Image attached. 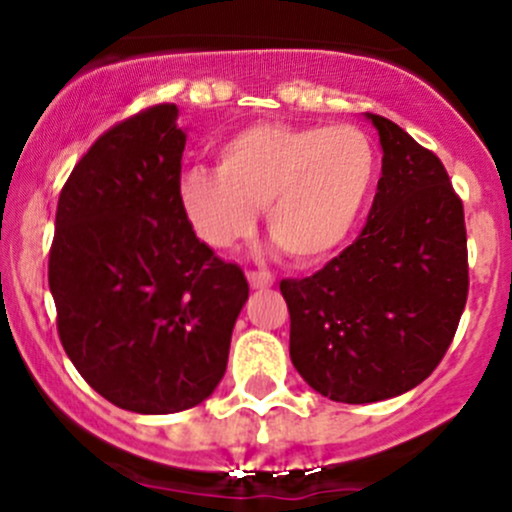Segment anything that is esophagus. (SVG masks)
Masks as SVG:
<instances>
[{"instance_id": "obj_1", "label": "esophagus", "mask_w": 512, "mask_h": 512, "mask_svg": "<svg viewBox=\"0 0 512 512\" xmlns=\"http://www.w3.org/2000/svg\"><path fill=\"white\" fill-rule=\"evenodd\" d=\"M247 282H250V287L255 289H265L275 285V275L267 270H250L247 272Z\"/></svg>"}]
</instances>
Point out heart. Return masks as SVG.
I'll return each instance as SVG.
<instances>
[{
    "label": "heart",
    "instance_id": "heart-1",
    "mask_svg": "<svg viewBox=\"0 0 512 512\" xmlns=\"http://www.w3.org/2000/svg\"><path fill=\"white\" fill-rule=\"evenodd\" d=\"M376 175L379 153L361 128L257 123L218 148V170H183L178 195L205 245H237L255 230V208H265L272 240L312 262L349 240Z\"/></svg>",
    "mask_w": 512,
    "mask_h": 512
}]
</instances>
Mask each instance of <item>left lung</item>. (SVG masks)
Returning <instances> with one entry per match:
<instances>
[{
  "instance_id": "1",
  "label": "left lung",
  "mask_w": 512,
  "mask_h": 512,
  "mask_svg": "<svg viewBox=\"0 0 512 512\" xmlns=\"http://www.w3.org/2000/svg\"><path fill=\"white\" fill-rule=\"evenodd\" d=\"M366 118L384 160L364 230L312 277L280 282L294 369L342 404L428 379L468 299L466 218L441 158L389 118Z\"/></svg>"
}]
</instances>
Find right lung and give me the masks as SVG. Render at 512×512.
<instances>
[{
    "label": "right lung",
    "mask_w": 512,
    "mask_h": 512,
    "mask_svg": "<svg viewBox=\"0 0 512 512\" xmlns=\"http://www.w3.org/2000/svg\"><path fill=\"white\" fill-rule=\"evenodd\" d=\"M175 118V103H156L96 138L61 188L49 250L64 352L91 389L136 414L213 394L250 294L245 272L185 218Z\"/></svg>",
    "instance_id": "obj_1"
}]
</instances>
